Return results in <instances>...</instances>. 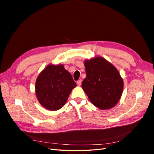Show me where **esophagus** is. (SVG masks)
<instances>
[{
  "label": "esophagus",
  "instance_id": "obj_1",
  "mask_svg": "<svg viewBox=\"0 0 154 154\" xmlns=\"http://www.w3.org/2000/svg\"><path fill=\"white\" fill-rule=\"evenodd\" d=\"M76 83L78 84V85L80 86V85H82V80H78L77 82H76Z\"/></svg>",
  "mask_w": 154,
  "mask_h": 154
}]
</instances>
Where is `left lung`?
I'll return each instance as SVG.
<instances>
[{
	"label": "left lung",
	"mask_w": 154,
	"mask_h": 154,
	"mask_svg": "<svg viewBox=\"0 0 154 154\" xmlns=\"http://www.w3.org/2000/svg\"><path fill=\"white\" fill-rule=\"evenodd\" d=\"M87 77L82 87L91 103L105 110L118 103L122 94L123 82L118 71L101 57L85 62Z\"/></svg>",
	"instance_id": "1"
}]
</instances>
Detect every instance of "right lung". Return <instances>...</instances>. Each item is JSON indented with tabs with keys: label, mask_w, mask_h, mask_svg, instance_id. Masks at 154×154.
I'll return each instance as SVG.
<instances>
[{
	"label": "right lung",
	"mask_w": 154,
	"mask_h": 154,
	"mask_svg": "<svg viewBox=\"0 0 154 154\" xmlns=\"http://www.w3.org/2000/svg\"><path fill=\"white\" fill-rule=\"evenodd\" d=\"M72 76L62 65H49L36 81V95L40 103L50 110H59L66 104L73 88Z\"/></svg>",
	"instance_id": "add662e5"
}]
</instances>
